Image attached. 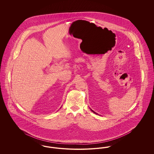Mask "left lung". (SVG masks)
I'll use <instances>...</instances> for the list:
<instances>
[{"instance_id": "left-lung-1", "label": "left lung", "mask_w": 154, "mask_h": 154, "mask_svg": "<svg viewBox=\"0 0 154 154\" xmlns=\"http://www.w3.org/2000/svg\"><path fill=\"white\" fill-rule=\"evenodd\" d=\"M92 111H93V112H94V113H95V114H96V113L95 112V111H93V110H92Z\"/></svg>"}]
</instances>
